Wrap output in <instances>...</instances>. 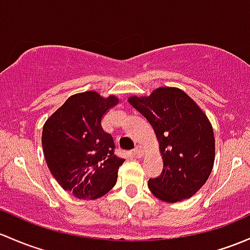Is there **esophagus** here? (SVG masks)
Segmentation results:
<instances>
[{
	"instance_id": "obj_1",
	"label": "esophagus",
	"mask_w": 250,
	"mask_h": 250,
	"mask_svg": "<svg viewBox=\"0 0 250 250\" xmlns=\"http://www.w3.org/2000/svg\"><path fill=\"white\" fill-rule=\"evenodd\" d=\"M133 153H134V156L136 157V158H139V157L143 156V148H141L140 146H136L135 149L133 151Z\"/></svg>"
}]
</instances>
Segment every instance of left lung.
I'll return each instance as SVG.
<instances>
[{"label":"left lung","instance_id":"left-lung-1","mask_svg":"<svg viewBox=\"0 0 250 250\" xmlns=\"http://www.w3.org/2000/svg\"><path fill=\"white\" fill-rule=\"evenodd\" d=\"M153 128L163 158V171L149 178L159 200L189 199L206 183L213 169L215 145L211 122L198 104L176 87H158L149 96L128 98Z\"/></svg>","mask_w":250,"mask_h":250}]
</instances>
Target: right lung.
Masks as SVG:
<instances>
[{"instance_id":"obj_1","label":"right lung","mask_w":250,"mask_h":250,"mask_svg":"<svg viewBox=\"0 0 250 250\" xmlns=\"http://www.w3.org/2000/svg\"><path fill=\"white\" fill-rule=\"evenodd\" d=\"M118 98L96 91L70 96L43 125L42 145L49 170L64 190L78 199L105 195L117 181L125 159L114 153V139L102 118Z\"/></svg>"}]
</instances>
